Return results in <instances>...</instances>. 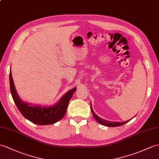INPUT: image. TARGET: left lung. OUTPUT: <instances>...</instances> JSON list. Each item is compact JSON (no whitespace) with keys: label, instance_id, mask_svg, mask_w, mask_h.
<instances>
[{"label":"left lung","instance_id":"1","mask_svg":"<svg viewBox=\"0 0 159 159\" xmlns=\"http://www.w3.org/2000/svg\"><path fill=\"white\" fill-rule=\"evenodd\" d=\"M91 112L93 113V115L94 116V118L95 119V120H96L99 123H100L102 125H105V126H107V127H118V126H120V125H123L125 123H127V121H125V122H110V121H108V120H104L102 119V118L99 117L96 114H95L93 110V108H92V106L91 105Z\"/></svg>","mask_w":159,"mask_h":159}]
</instances>
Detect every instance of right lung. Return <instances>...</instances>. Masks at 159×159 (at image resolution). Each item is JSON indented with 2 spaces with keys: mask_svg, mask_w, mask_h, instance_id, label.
Segmentation results:
<instances>
[{
  "mask_svg": "<svg viewBox=\"0 0 159 159\" xmlns=\"http://www.w3.org/2000/svg\"><path fill=\"white\" fill-rule=\"evenodd\" d=\"M9 82L11 93L18 110L25 119L39 125L54 124L61 120L66 114L68 103L76 89V88H74L68 91L54 106L43 107L38 105H30L21 100L18 96L15 88L11 71L9 73Z\"/></svg>",
  "mask_w": 159,
  "mask_h": 159,
  "instance_id": "right-lung-1",
  "label": "right lung"
}]
</instances>
